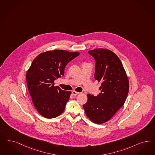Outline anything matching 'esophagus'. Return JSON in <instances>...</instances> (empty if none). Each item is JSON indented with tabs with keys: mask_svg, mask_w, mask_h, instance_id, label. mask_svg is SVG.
I'll return each mask as SVG.
<instances>
[{
	"mask_svg": "<svg viewBox=\"0 0 155 155\" xmlns=\"http://www.w3.org/2000/svg\"><path fill=\"white\" fill-rule=\"evenodd\" d=\"M79 93H80L79 92H77V91H72V94H73V95H74V96H77V95H78Z\"/></svg>",
	"mask_w": 155,
	"mask_h": 155,
	"instance_id": "34e87169",
	"label": "esophagus"
}]
</instances>
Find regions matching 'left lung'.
<instances>
[{
  "mask_svg": "<svg viewBox=\"0 0 155 155\" xmlns=\"http://www.w3.org/2000/svg\"><path fill=\"white\" fill-rule=\"evenodd\" d=\"M96 61L94 78L101 82V93L87 95L83 107L93 123L109 121L123 107L128 96L129 83L126 71L117 55L110 50L96 48L88 51Z\"/></svg>",
  "mask_w": 155,
  "mask_h": 155,
  "instance_id": "left-lung-1",
  "label": "left lung"
}]
</instances>
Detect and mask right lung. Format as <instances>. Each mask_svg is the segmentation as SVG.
I'll use <instances>...</instances> for the list:
<instances>
[{
    "instance_id": "obj_1",
    "label": "right lung",
    "mask_w": 155,
    "mask_h": 155,
    "mask_svg": "<svg viewBox=\"0 0 155 155\" xmlns=\"http://www.w3.org/2000/svg\"><path fill=\"white\" fill-rule=\"evenodd\" d=\"M80 54L63 50H49L39 54L26 73V81L32 101L44 117L61 115L69 100L70 91L54 86V81L64 74L66 65Z\"/></svg>"
}]
</instances>
